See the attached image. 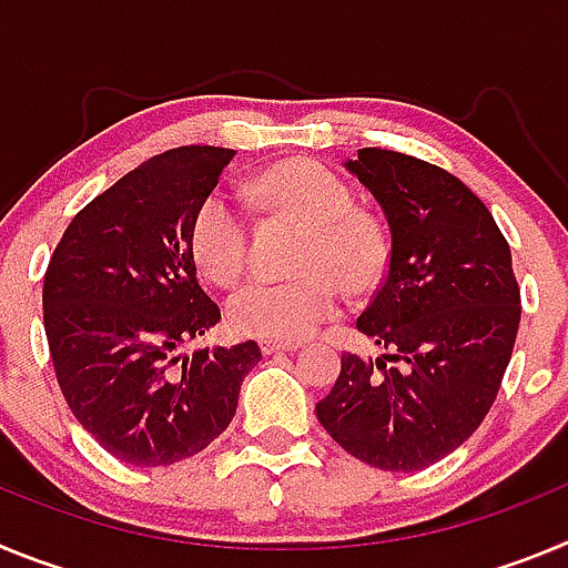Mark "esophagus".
<instances>
[{
  "label": "esophagus",
  "instance_id": "1",
  "mask_svg": "<svg viewBox=\"0 0 568 568\" xmlns=\"http://www.w3.org/2000/svg\"><path fill=\"white\" fill-rule=\"evenodd\" d=\"M298 344L293 341H261V353L264 355H278V353H295Z\"/></svg>",
  "mask_w": 568,
  "mask_h": 568
}]
</instances>
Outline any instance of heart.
Returning <instances> with one entry per match:
<instances>
[{
	"mask_svg": "<svg viewBox=\"0 0 568 568\" xmlns=\"http://www.w3.org/2000/svg\"><path fill=\"white\" fill-rule=\"evenodd\" d=\"M255 193L313 227L301 255L307 275L293 281L250 278L227 301L230 327L250 338L301 341L338 313L341 284L366 293L389 258L384 230L355 210V193L329 168L307 159L284 162L255 182ZM247 219L224 193H210L190 224V250L207 278L230 284L247 264Z\"/></svg>",
	"mask_w": 568,
	"mask_h": 568,
	"instance_id": "heart-1",
	"label": "heart"
}]
</instances>
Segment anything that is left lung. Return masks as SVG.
<instances>
[{"mask_svg":"<svg viewBox=\"0 0 568 568\" xmlns=\"http://www.w3.org/2000/svg\"><path fill=\"white\" fill-rule=\"evenodd\" d=\"M344 168L375 195L393 235L384 281L355 321L384 355H341L315 415L353 458L418 471L458 449L495 404L520 324L511 253L453 173L381 148Z\"/></svg>","mask_w":568,"mask_h":568,"instance_id":"left-lung-1","label":"left lung"}]
</instances>
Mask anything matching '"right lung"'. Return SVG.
<instances>
[{
  "label": "right lung",
  "mask_w": 568,
  "mask_h": 568,
  "mask_svg": "<svg viewBox=\"0 0 568 568\" xmlns=\"http://www.w3.org/2000/svg\"><path fill=\"white\" fill-rule=\"evenodd\" d=\"M235 150L175 148L99 193L44 273L50 358L70 413L104 453L170 466L230 426L255 341L179 355L222 321L190 250V224Z\"/></svg>",
  "instance_id": "right-lung-1"
}]
</instances>
